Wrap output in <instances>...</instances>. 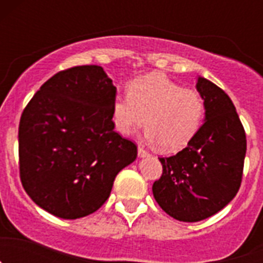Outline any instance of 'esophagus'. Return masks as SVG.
Wrapping results in <instances>:
<instances>
[{"mask_svg": "<svg viewBox=\"0 0 263 263\" xmlns=\"http://www.w3.org/2000/svg\"><path fill=\"white\" fill-rule=\"evenodd\" d=\"M138 157L146 158V157H150V154H148V152H146L145 148L141 147V146H138Z\"/></svg>", "mask_w": 263, "mask_h": 263, "instance_id": "esophagus-1", "label": "esophagus"}]
</instances>
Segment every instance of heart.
I'll return each mask as SVG.
<instances>
[{"label":"heart","mask_w":263,"mask_h":263,"mask_svg":"<svg viewBox=\"0 0 263 263\" xmlns=\"http://www.w3.org/2000/svg\"><path fill=\"white\" fill-rule=\"evenodd\" d=\"M116 129L124 136L146 122V137L162 152L175 153L191 142L205 116V103L197 90L183 88L160 72L134 79L126 96L111 105Z\"/></svg>","instance_id":"heart-1"}]
</instances>
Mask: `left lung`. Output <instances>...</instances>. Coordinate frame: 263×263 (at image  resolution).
Instances as JSON below:
<instances>
[{
  "mask_svg": "<svg viewBox=\"0 0 263 263\" xmlns=\"http://www.w3.org/2000/svg\"><path fill=\"white\" fill-rule=\"evenodd\" d=\"M205 120L182 152L159 158L163 173L153 195L167 215L196 222L221 211L240 190L246 136L232 100L221 88L197 78Z\"/></svg>",
  "mask_w": 263,
  "mask_h": 263,
  "instance_id": "obj_1",
  "label": "left lung"
}]
</instances>
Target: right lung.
Returning <instances> with one entry per match:
<instances>
[{"instance_id":"add662e5","label":"right lung","mask_w":263,"mask_h":263,"mask_svg":"<svg viewBox=\"0 0 263 263\" xmlns=\"http://www.w3.org/2000/svg\"><path fill=\"white\" fill-rule=\"evenodd\" d=\"M116 87L103 67L79 66L48 79L20 121V175L32 201L66 220L108 200L137 146L115 132Z\"/></svg>"}]
</instances>
